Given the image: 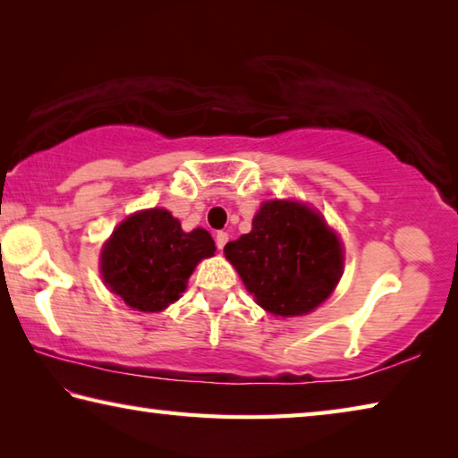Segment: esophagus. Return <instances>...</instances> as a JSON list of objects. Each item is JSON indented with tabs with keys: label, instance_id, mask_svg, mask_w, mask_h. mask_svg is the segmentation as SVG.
Listing matches in <instances>:
<instances>
[{
	"label": "esophagus",
	"instance_id": "obj_1",
	"mask_svg": "<svg viewBox=\"0 0 458 458\" xmlns=\"http://www.w3.org/2000/svg\"><path fill=\"white\" fill-rule=\"evenodd\" d=\"M226 242H228V232H224V230H220V232H216V246L222 248L226 246Z\"/></svg>",
	"mask_w": 458,
	"mask_h": 458
}]
</instances>
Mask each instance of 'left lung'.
Returning a JSON list of instances; mask_svg holds the SVG:
<instances>
[{
	"label": "left lung",
	"mask_w": 458,
	"mask_h": 458,
	"mask_svg": "<svg viewBox=\"0 0 458 458\" xmlns=\"http://www.w3.org/2000/svg\"><path fill=\"white\" fill-rule=\"evenodd\" d=\"M226 259L246 289L268 313L293 317L313 311L341 276L344 250L321 216L297 201H267L250 234L228 242Z\"/></svg>",
	"instance_id": "1"
}]
</instances>
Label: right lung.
Returning <instances> with one entry per match:
<instances>
[{"label": "right lung", "mask_w": 458, "mask_h": 458, "mask_svg": "<svg viewBox=\"0 0 458 458\" xmlns=\"http://www.w3.org/2000/svg\"><path fill=\"white\" fill-rule=\"evenodd\" d=\"M216 250L204 228L183 232L167 210L129 216L113 232L100 270L114 294L129 307L155 313L180 299L193 267Z\"/></svg>", "instance_id": "1"}]
</instances>
